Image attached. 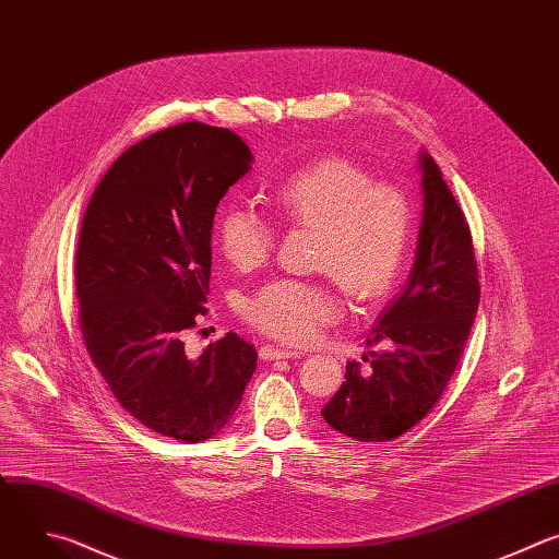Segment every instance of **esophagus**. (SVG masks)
<instances>
[{
	"label": "esophagus",
	"mask_w": 559,
	"mask_h": 559,
	"mask_svg": "<svg viewBox=\"0 0 559 559\" xmlns=\"http://www.w3.org/2000/svg\"><path fill=\"white\" fill-rule=\"evenodd\" d=\"M260 357L266 359V361H273V359H295V357H299V353H297V350H288V348L262 346V348H260Z\"/></svg>",
	"instance_id": "obj_1"
}]
</instances>
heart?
<instances>
[{"instance_id":"obj_1","label":"heart","mask_w":559,"mask_h":559,"mask_svg":"<svg viewBox=\"0 0 559 559\" xmlns=\"http://www.w3.org/2000/svg\"><path fill=\"white\" fill-rule=\"evenodd\" d=\"M273 209L286 225L314 229L319 271L334 277L359 304L385 299L401 280L416 227L409 193L374 182L361 165L325 156L288 174L273 193ZM219 253L236 269L262 266L275 247V231L249 206L222 209L215 222ZM342 304L328 284L273 280L242 301V314L271 337L301 346L340 317Z\"/></svg>"}]
</instances>
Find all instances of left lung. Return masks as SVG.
Here are the masks:
<instances>
[{"label": "left lung", "instance_id": "1", "mask_svg": "<svg viewBox=\"0 0 559 559\" xmlns=\"http://www.w3.org/2000/svg\"><path fill=\"white\" fill-rule=\"evenodd\" d=\"M423 222L403 293L366 337L361 364L321 409L323 420L355 440L385 442L412 429L436 405L463 357L480 301L472 231L433 158L420 154Z\"/></svg>", "mask_w": 559, "mask_h": 559}]
</instances>
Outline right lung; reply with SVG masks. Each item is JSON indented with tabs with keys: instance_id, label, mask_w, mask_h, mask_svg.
I'll return each instance as SVG.
<instances>
[{
	"instance_id": "1",
	"label": "right lung",
	"mask_w": 559,
	"mask_h": 559,
	"mask_svg": "<svg viewBox=\"0 0 559 559\" xmlns=\"http://www.w3.org/2000/svg\"><path fill=\"white\" fill-rule=\"evenodd\" d=\"M251 163L231 130L167 128L111 163L81 222L74 275L90 359L123 409L176 440L225 427L258 366L236 332L198 359L182 342L206 310L215 206Z\"/></svg>"
}]
</instances>
